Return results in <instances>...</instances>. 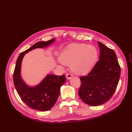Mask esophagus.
<instances>
[{"mask_svg":"<svg viewBox=\"0 0 132 132\" xmlns=\"http://www.w3.org/2000/svg\"><path fill=\"white\" fill-rule=\"evenodd\" d=\"M72 76H73V75H72V74L71 73V72H69V73L66 74V78L68 79H71V78L72 77Z\"/></svg>","mask_w":132,"mask_h":132,"instance_id":"esophagus-1","label":"esophagus"}]
</instances>
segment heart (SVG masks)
<instances>
[{"label":"heart","instance_id":"heart-1","mask_svg":"<svg viewBox=\"0 0 132 132\" xmlns=\"http://www.w3.org/2000/svg\"><path fill=\"white\" fill-rule=\"evenodd\" d=\"M97 51L96 47L85 44H73L64 49L61 61L64 64H71L74 71L86 73L90 70L96 62Z\"/></svg>","mask_w":132,"mask_h":132}]
</instances>
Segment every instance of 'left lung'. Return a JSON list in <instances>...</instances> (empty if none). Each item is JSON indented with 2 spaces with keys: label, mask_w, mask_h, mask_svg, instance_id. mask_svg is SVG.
Instances as JSON below:
<instances>
[{
  "label": "left lung",
  "mask_w": 132,
  "mask_h": 132,
  "mask_svg": "<svg viewBox=\"0 0 132 132\" xmlns=\"http://www.w3.org/2000/svg\"><path fill=\"white\" fill-rule=\"evenodd\" d=\"M100 59L89 73L80 77L78 91L83 102L91 106H98L111 99L120 77V64L113 50L98 42Z\"/></svg>",
  "instance_id": "obj_1"
}]
</instances>
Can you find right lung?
<instances>
[{
	"label": "right lung",
	"mask_w": 132,
	"mask_h": 132,
	"mask_svg": "<svg viewBox=\"0 0 132 132\" xmlns=\"http://www.w3.org/2000/svg\"><path fill=\"white\" fill-rule=\"evenodd\" d=\"M55 40L40 41L22 52L18 58L13 72V83L21 100L29 108L40 111H46L51 109L57 102L60 95V87L66 82L64 75L58 76L47 75L40 85L33 87L28 86L20 76L21 61L25 54L36 48L46 47Z\"/></svg>",
	"instance_id": "right-lung-1"
}]
</instances>
